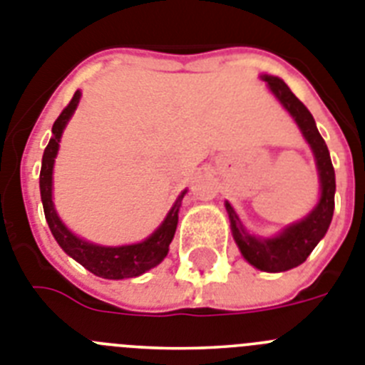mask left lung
<instances>
[{
    "mask_svg": "<svg viewBox=\"0 0 365 365\" xmlns=\"http://www.w3.org/2000/svg\"><path fill=\"white\" fill-rule=\"evenodd\" d=\"M261 81L266 82V88L281 103V106L290 113L297 128L309 143L310 150L314 154L316 169L319 178V198L314 209L301 220L288 224L287 227L279 231L274 237H257L252 235L244 224L240 222L239 215L230 202H226V211L230 217L231 235L235 239L237 246L242 255L253 268L262 272L292 270L301 262H305L312 250L318 246L319 240L325 237L329 226H331L332 213H334V191L336 178L334 167H332L329 148L319 135L314 117L307 110V106L290 91V88L283 82V78L274 75H261Z\"/></svg>",
    "mask_w": 365,
    "mask_h": 365,
    "instance_id": "obj_1",
    "label": "left lung"
}]
</instances>
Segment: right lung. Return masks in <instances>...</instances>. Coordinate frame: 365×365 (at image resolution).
Wrapping results in <instances>:
<instances>
[{
  "label": "right lung",
  "mask_w": 365,
  "mask_h": 365,
  "mask_svg": "<svg viewBox=\"0 0 365 365\" xmlns=\"http://www.w3.org/2000/svg\"><path fill=\"white\" fill-rule=\"evenodd\" d=\"M81 95V90L75 91L71 103L62 110V113L53 125V135H51L49 143L43 150L42 170H40V195H42L46 220L60 248L93 275L103 279L138 277V275L145 274L150 268L160 264L167 257L169 244L173 242L176 226H178L180 205H182L187 189L176 198V202L167 213V217L163 218V222L158 226V230L141 242L123 244V246H103V244L90 242V240L75 235L56 213L55 202H53V169H55V160L60 148V139H62L69 119L77 110Z\"/></svg>",
  "instance_id": "1"
}]
</instances>
